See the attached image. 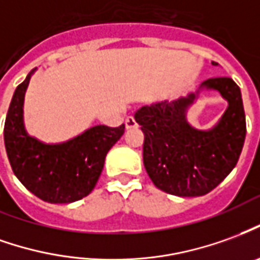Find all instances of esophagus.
Segmentation results:
<instances>
[{
    "label": "esophagus",
    "mask_w": 260,
    "mask_h": 260,
    "mask_svg": "<svg viewBox=\"0 0 260 260\" xmlns=\"http://www.w3.org/2000/svg\"><path fill=\"white\" fill-rule=\"evenodd\" d=\"M125 126H126V129H135V128H138V122L134 117H128L125 121Z\"/></svg>",
    "instance_id": "esophagus-1"
}]
</instances>
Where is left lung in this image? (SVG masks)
<instances>
[{
	"instance_id": "8db88e82",
	"label": "left lung",
	"mask_w": 260,
	"mask_h": 260,
	"mask_svg": "<svg viewBox=\"0 0 260 260\" xmlns=\"http://www.w3.org/2000/svg\"><path fill=\"white\" fill-rule=\"evenodd\" d=\"M215 64V61H212ZM228 101L219 124L210 131L191 128L186 121L196 94L172 103L145 105L135 112L143 141V165L157 188L179 197L210 193L238 163L246 135L241 90L230 77L203 83Z\"/></svg>"
}]
</instances>
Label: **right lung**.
I'll list each match as a JSON object with an SVG mask.
<instances>
[{
  "mask_svg": "<svg viewBox=\"0 0 260 260\" xmlns=\"http://www.w3.org/2000/svg\"><path fill=\"white\" fill-rule=\"evenodd\" d=\"M16 87L4 125V142L11 168L30 193L52 204L81 200L91 193L108 150L124 135L125 125H97L60 145H45L23 128L22 107L30 80Z\"/></svg>",
  "mask_w": 260,
  "mask_h": 260,
  "instance_id": "1",
  "label": "right lung"
}]
</instances>
